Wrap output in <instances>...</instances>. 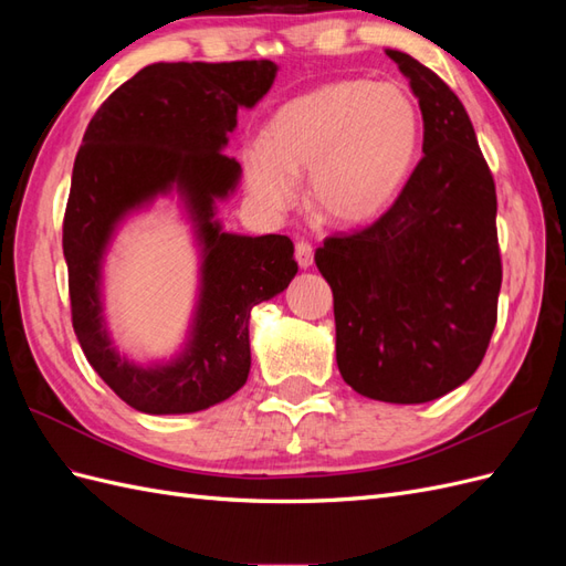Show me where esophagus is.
Here are the masks:
<instances>
[{
  "mask_svg": "<svg viewBox=\"0 0 566 566\" xmlns=\"http://www.w3.org/2000/svg\"><path fill=\"white\" fill-rule=\"evenodd\" d=\"M295 254H297V264H300L302 269H310V266L314 264V248H312L310 243L300 241V243L295 245Z\"/></svg>",
  "mask_w": 566,
  "mask_h": 566,
  "instance_id": "34e87169",
  "label": "esophagus"
}]
</instances>
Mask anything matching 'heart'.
Here are the masks:
<instances>
[{
    "label": "heart",
    "mask_w": 566,
    "mask_h": 566,
    "mask_svg": "<svg viewBox=\"0 0 566 566\" xmlns=\"http://www.w3.org/2000/svg\"><path fill=\"white\" fill-rule=\"evenodd\" d=\"M420 148V111L394 84L339 80L285 104L269 117L264 139L241 150L252 200L281 214L306 175L312 210L337 227L380 217L401 193Z\"/></svg>",
    "instance_id": "b5f03b06"
}]
</instances>
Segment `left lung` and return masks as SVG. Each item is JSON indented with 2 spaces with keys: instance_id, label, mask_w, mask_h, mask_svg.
<instances>
[{
  "instance_id": "left-lung-1",
  "label": "left lung",
  "mask_w": 566,
  "mask_h": 566,
  "mask_svg": "<svg viewBox=\"0 0 566 566\" xmlns=\"http://www.w3.org/2000/svg\"><path fill=\"white\" fill-rule=\"evenodd\" d=\"M387 54L418 96L424 156L370 229L325 238L314 260L333 290L345 382L375 401L424 403L470 380L495 328V186L447 82L413 56Z\"/></svg>"
}]
</instances>
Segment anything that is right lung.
I'll list each match as a JSON object with an SVG mask.
<instances>
[{
    "label": "right lung",
    "instance_id": "1",
    "mask_svg": "<svg viewBox=\"0 0 566 566\" xmlns=\"http://www.w3.org/2000/svg\"><path fill=\"white\" fill-rule=\"evenodd\" d=\"M273 61L153 63L117 87L84 132L63 219L73 328L92 368L148 416L198 413L227 401L250 373V314L297 273L287 235L224 231L217 202L243 169L224 156L241 108L276 80ZM177 199L199 250L197 304L182 347L142 365L107 331L103 266L116 231L156 199Z\"/></svg>",
    "mask_w": 566,
    "mask_h": 566
}]
</instances>
